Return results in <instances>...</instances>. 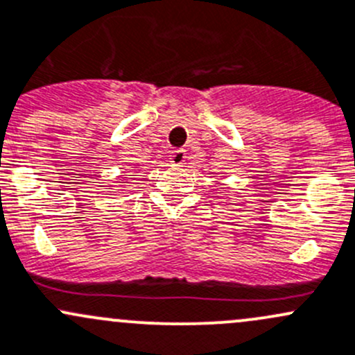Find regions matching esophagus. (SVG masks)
I'll use <instances>...</instances> for the list:
<instances>
[{
    "instance_id": "34e87169",
    "label": "esophagus",
    "mask_w": 355,
    "mask_h": 355,
    "mask_svg": "<svg viewBox=\"0 0 355 355\" xmlns=\"http://www.w3.org/2000/svg\"><path fill=\"white\" fill-rule=\"evenodd\" d=\"M185 158H187V151H185V149H175L173 155H171V163H173L175 166H180L184 165Z\"/></svg>"
}]
</instances>
